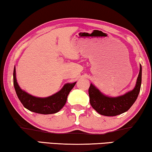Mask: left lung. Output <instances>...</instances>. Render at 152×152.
<instances>
[{
  "label": "left lung",
  "instance_id": "obj_1",
  "mask_svg": "<svg viewBox=\"0 0 152 152\" xmlns=\"http://www.w3.org/2000/svg\"><path fill=\"white\" fill-rule=\"evenodd\" d=\"M142 81V67L134 88L124 95L111 97L102 94L95 85H90L89 88V102L98 114L106 116H114L127 112L137 99Z\"/></svg>",
  "mask_w": 152,
  "mask_h": 152
}]
</instances>
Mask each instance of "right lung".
Returning a JSON list of instances; mask_svg holds the SVG:
<instances>
[{
  "instance_id": "1",
  "label": "right lung",
  "mask_w": 152,
  "mask_h": 152,
  "mask_svg": "<svg viewBox=\"0 0 152 152\" xmlns=\"http://www.w3.org/2000/svg\"><path fill=\"white\" fill-rule=\"evenodd\" d=\"M13 77L15 91L21 103L31 112L41 114H52L59 112L65 104L68 94L76 83H66L61 90L54 94L48 97L40 98L29 94L20 88L17 83L15 67Z\"/></svg>"
}]
</instances>
